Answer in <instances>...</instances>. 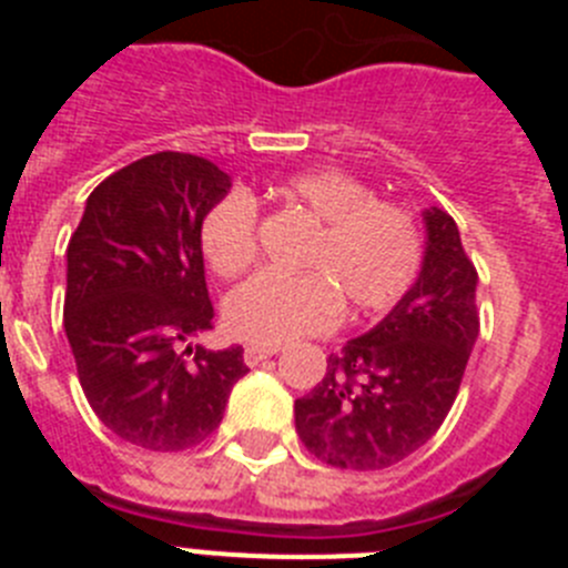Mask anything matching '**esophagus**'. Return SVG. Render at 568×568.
<instances>
[{
	"label": "esophagus",
	"mask_w": 568,
	"mask_h": 568,
	"mask_svg": "<svg viewBox=\"0 0 568 568\" xmlns=\"http://www.w3.org/2000/svg\"><path fill=\"white\" fill-rule=\"evenodd\" d=\"M281 346H264V344H247L244 346V364L247 366H258L261 361L273 358L278 353Z\"/></svg>",
	"instance_id": "1"
}]
</instances>
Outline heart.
<instances>
[{
    "instance_id": "obj_1",
    "label": "heart",
    "mask_w": 568,
    "mask_h": 568,
    "mask_svg": "<svg viewBox=\"0 0 568 568\" xmlns=\"http://www.w3.org/2000/svg\"><path fill=\"white\" fill-rule=\"evenodd\" d=\"M281 195L321 224L304 255V275L258 273L224 304L235 338L278 346L324 333L349 315H375L395 307L424 267V235L415 215L378 202L373 187L335 168L304 170L281 184ZM253 195L233 190L204 215L199 241L213 273H244L255 258Z\"/></svg>"
}]
</instances>
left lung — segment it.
Returning a JSON list of instances; mask_svg holds the SVG:
<instances>
[{
    "label": "left lung",
    "mask_w": 568,
    "mask_h": 568,
    "mask_svg": "<svg viewBox=\"0 0 568 568\" xmlns=\"http://www.w3.org/2000/svg\"><path fill=\"white\" fill-rule=\"evenodd\" d=\"M426 253L413 290L366 335L329 355L327 375L295 400L310 453L338 469H386L438 433L478 338V273L458 224L424 213Z\"/></svg>",
    "instance_id": "1"
}]
</instances>
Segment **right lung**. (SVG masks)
Listing matches in <instances>:
<instances>
[{
	"label": "right lung",
	"mask_w": 568,
	"mask_h": 568,
	"mask_svg": "<svg viewBox=\"0 0 568 568\" xmlns=\"http://www.w3.org/2000/svg\"><path fill=\"white\" fill-rule=\"evenodd\" d=\"M230 193L202 155H144L108 175L68 244L64 333L79 384L110 433L150 453H182L222 424L244 349H207L213 329L199 230Z\"/></svg>",
	"instance_id": "right-lung-1"
}]
</instances>
